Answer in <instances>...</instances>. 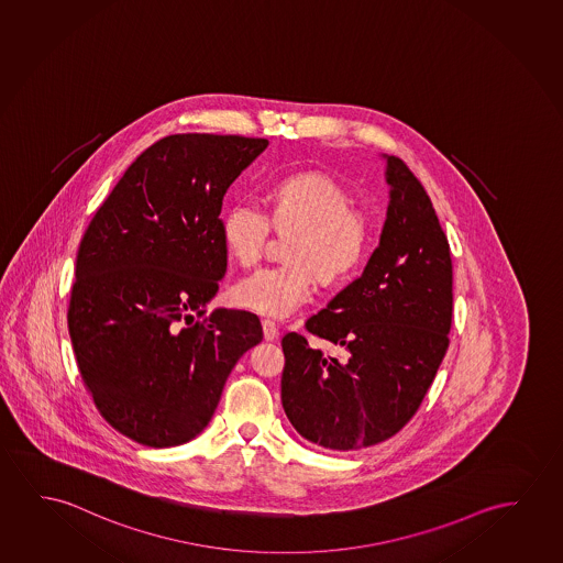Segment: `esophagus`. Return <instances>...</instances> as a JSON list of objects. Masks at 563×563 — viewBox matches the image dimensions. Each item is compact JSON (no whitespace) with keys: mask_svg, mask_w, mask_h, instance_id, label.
I'll list each match as a JSON object with an SVG mask.
<instances>
[{"mask_svg":"<svg viewBox=\"0 0 563 563\" xmlns=\"http://www.w3.org/2000/svg\"><path fill=\"white\" fill-rule=\"evenodd\" d=\"M263 338L267 341H275L278 338V325L273 320H263Z\"/></svg>","mask_w":563,"mask_h":563,"instance_id":"1","label":"esophagus"}]
</instances>
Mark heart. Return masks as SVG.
I'll use <instances>...</instances> for the list:
<instances>
[{"mask_svg": "<svg viewBox=\"0 0 563 563\" xmlns=\"http://www.w3.org/2000/svg\"><path fill=\"white\" fill-rule=\"evenodd\" d=\"M268 217L251 202L238 200L222 217L225 250L242 265L261 260L271 225L295 234L288 240L285 265L253 271L230 290L242 310L286 318L310 300L316 275L323 283L353 277L368 253V224L353 208L335 179L323 174H298L278 179L267 190Z\"/></svg>", "mask_w": 563, "mask_h": 563, "instance_id": "b5f03b06", "label": "heart"}]
</instances>
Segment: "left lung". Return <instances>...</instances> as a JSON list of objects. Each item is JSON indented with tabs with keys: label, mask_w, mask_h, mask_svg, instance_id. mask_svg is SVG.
<instances>
[{
	"label": "left lung",
	"mask_w": 563,
	"mask_h": 563,
	"mask_svg": "<svg viewBox=\"0 0 563 563\" xmlns=\"http://www.w3.org/2000/svg\"><path fill=\"white\" fill-rule=\"evenodd\" d=\"M386 159L380 245L363 275L306 321L308 333L343 346L345 356H325L295 331L283 338L286 417L321 449H364L401 431L449 349V240L416 175L399 157Z\"/></svg>",
	"instance_id": "8db88e82"
}]
</instances>
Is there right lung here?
<instances>
[{
	"label": "right lung",
	"instance_id": "1",
	"mask_svg": "<svg viewBox=\"0 0 563 563\" xmlns=\"http://www.w3.org/2000/svg\"><path fill=\"white\" fill-rule=\"evenodd\" d=\"M267 146L235 134L157 140L81 238L68 308L79 374L104 421L144 446L195 439L263 339L255 313L207 303L228 265L225 190Z\"/></svg>",
	"mask_w": 563,
	"mask_h": 563
}]
</instances>
